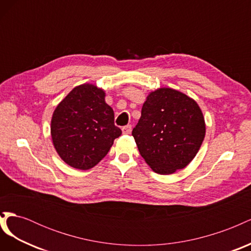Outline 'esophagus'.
<instances>
[{"label":"esophagus","mask_w":251,"mask_h":251,"mask_svg":"<svg viewBox=\"0 0 251 251\" xmlns=\"http://www.w3.org/2000/svg\"><path fill=\"white\" fill-rule=\"evenodd\" d=\"M121 131H123V134H126V135L131 134V132H132V126L131 125H127V126H124L123 128H121Z\"/></svg>","instance_id":"1"}]
</instances>
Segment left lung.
Masks as SVG:
<instances>
[{
  "label": "left lung",
  "instance_id": "left-lung-1",
  "mask_svg": "<svg viewBox=\"0 0 251 251\" xmlns=\"http://www.w3.org/2000/svg\"><path fill=\"white\" fill-rule=\"evenodd\" d=\"M205 132L203 113L195 100L178 90L159 88L147 96L132 135L150 168L170 175L191 163Z\"/></svg>",
  "mask_w": 251,
  "mask_h": 251
}]
</instances>
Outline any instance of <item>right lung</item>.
Listing matches in <instances>:
<instances>
[{
    "label": "right lung",
    "mask_w": 251,
    "mask_h": 251,
    "mask_svg": "<svg viewBox=\"0 0 251 251\" xmlns=\"http://www.w3.org/2000/svg\"><path fill=\"white\" fill-rule=\"evenodd\" d=\"M104 97L103 89L82 83L73 88L52 114V143L60 159L71 168H94L121 135Z\"/></svg>",
    "instance_id": "right-lung-1"
}]
</instances>
